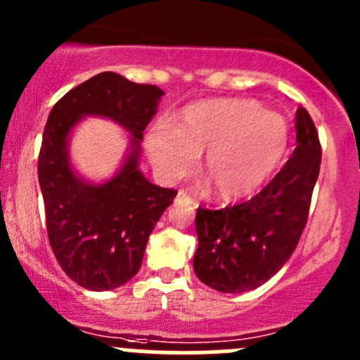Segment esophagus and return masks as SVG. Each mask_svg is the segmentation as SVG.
I'll list each match as a JSON object with an SVG mask.
<instances>
[{
  "label": "esophagus",
  "instance_id": "obj_1",
  "mask_svg": "<svg viewBox=\"0 0 360 360\" xmlns=\"http://www.w3.org/2000/svg\"><path fill=\"white\" fill-rule=\"evenodd\" d=\"M176 202L177 203H184V205H191V203H193V200H191L190 195L184 193V191H179V193H177Z\"/></svg>",
  "mask_w": 360,
  "mask_h": 360
}]
</instances>
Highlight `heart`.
I'll use <instances>...</instances> for the list:
<instances>
[{
    "instance_id": "b5f03b06",
    "label": "heart",
    "mask_w": 360,
    "mask_h": 360,
    "mask_svg": "<svg viewBox=\"0 0 360 360\" xmlns=\"http://www.w3.org/2000/svg\"><path fill=\"white\" fill-rule=\"evenodd\" d=\"M146 153L158 176L174 183L193 172L203 158V172L223 202L257 193L284 163L291 146V127L277 111L249 99H207L177 115L176 125L157 123L144 137Z\"/></svg>"
}]
</instances>
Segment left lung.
Masks as SVG:
<instances>
[{
	"label": "left lung",
	"instance_id": "obj_1",
	"mask_svg": "<svg viewBox=\"0 0 360 360\" xmlns=\"http://www.w3.org/2000/svg\"><path fill=\"white\" fill-rule=\"evenodd\" d=\"M296 150L250 200L197 210V277L219 292H245L270 281L291 257L308 219L321 170L319 134L304 108L296 111Z\"/></svg>",
	"mask_w": 360,
	"mask_h": 360
}]
</instances>
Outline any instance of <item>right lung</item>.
Instances as JSON below:
<instances>
[{
  "mask_svg": "<svg viewBox=\"0 0 360 360\" xmlns=\"http://www.w3.org/2000/svg\"><path fill=\"white\" fill-rule=\"evenodd\" d=\"M163 90L106 71L69 90L50 111L38 158L46 231L69 278L90 291H110L139 271L148 238L177 195L139 170L141 141ZM85 115H103L131 134L129 151L111 180L90 184L72 169L70 130Z\"/></svg>",
  "mask_w": 360,
  "mask_h": 360,
  "instance_id": "right-lung-1",
  "label": "right lung"
}]
</instances>
